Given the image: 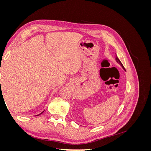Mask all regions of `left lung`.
Masks as SVG:
<instances>
[{
    "instance_id": "1",
    "label": "left lung",
    "mask_w": 151,
    "mask_h": 151,
    "mask_svg": "<svg viewBox=\"0 0 151 151\" xmlns=\"http://www.w3.org/2000/svg\"><path fill=\"white\" fill-rule=\"evenodd\" d=\"M116 62L118 63H120V64L122 65V68H123V69H124L125 70V68H124V67H123V64H122V62H120V60H119V59H118V57L116 55Z\"/></svg>"
}]
</instances>
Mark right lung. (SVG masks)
I'll list each match as a JSON object with an SVG mask.
<instances>
[{
	"mask_svg": "<svg viewBox=\"0 0 151 151\" xmlns=\"http://www.w3.org/2000/svg\"><path fill=\"white\" fill-rule=\"evenodd\" d=\"M43 112H42V113H41L40 114H42V113H43Z\"/></svg>",
	"mask_w": 151,
	"mask_h": 151,
	"instance_id": "1",
	"label": "right lung"
}]
</instances>
